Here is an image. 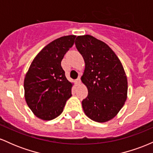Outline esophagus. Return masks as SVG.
I'll return each instance as SVG.
<instances>
[{"mask_svg": "<svg viewBox=\"0 0 153 153\" xmlns=\"http://www.w3.org/2000/svg\"><path fill=\"white\" fill-rule=\"evenodd\" d=\"M75 82H76V85H80V84H81V80H80V77H79V78L77 79L76 80H75Z\"/></svg>", "mask_w": 153, "mask_h": 153, "instance_id": "34e87169", "label": "esophagus"}]
</instances>
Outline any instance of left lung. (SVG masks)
Returning a JSON list of instances; mask_svg holds the SVG:
<instances>
[{"mask_svg": "<svg viewBox=\"0 0 153 153\" xmlns=\"http://www.w3.org/2000/svg\"><path fill=\"white\" fill-rule=\"evenodd\" d=\"M75 44L85 62L81 80L88 95L82 101L84 113L95 122H108L127 99V78L122 62L108 45L91 35L78 36Z\"/></svg>", "mask_w": 153, "mask_h": 153, "instance_id": "left-lung-1", "label": "left lung"}]
</instances>
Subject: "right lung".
Here are the masks:
<instances>
[{"mask_svg":"<svg viewBox=\"0 0 153 153\" xmlns=\"http://www.w3.org/2000/svg\"><path fill=\"white\" fill-rule=\"evenodd\" d=\"M75 37L68 35L49 43L36 54L26 73L24 98L39 119H55L62 114L66 101L71 97L73 83L66 78L61 62Z\"/></svg>","mask_w":153,"mask_h":153,"instance_id":"1","label":"right lung"}]
</instances>
